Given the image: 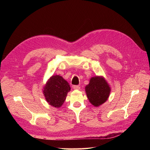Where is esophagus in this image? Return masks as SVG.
<instances>
[{
  "instance_id": "1",
  "label": "esophagus",
  "mask_w": 150,
  "mask_h": 150,
  "mask_svg": "<svg viewBox=\"0 0 150 150\" xmlns=\"http://www.w3.org/2000/svg\"><path fill=\"white\" fill-rule=\"evenodd\" d=\"M73 88L74 89V90H80V86H77V85H75V86H73Z\"/></svg>"
}]
</instances>
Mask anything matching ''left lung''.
<instances>
[{"instance_id":"8db88e82","label":"left lung","mask_w":150,"mask_h":150,"mask_svg":"<svg viewBox=\"0 0 150 150\" xmlns=\"http://www.w3.org/2000/svg\"><path fill=\"white\" fill-rule=\"evenodd\" d=\"M85 90L90 103L98 107L108 100L111 88L104 77L96 76L91 78Z\"/></svg>"}]
</instances>
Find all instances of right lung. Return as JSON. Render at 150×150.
<instances>
[{
  "label": "right lung",
  "mask_w": 150,
  "mask_h": 150,
  "mask_svg": "<svg viewBox=\"0 0 150 150\" xmlns=\"http://www.w3.org/2000/svg\"><path fill=\"white\" fill-rule=\"evenodd\" d=\"M70 89L68 82L61 76L53 75L44 86L43 93L50 105L59 108L64 103Z\"/></svg>",
  "instance_id": "right-lung-1"
}]
</instances>
